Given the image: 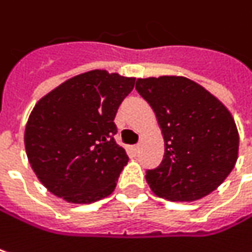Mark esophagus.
Segmentation results:
<instances>
[{
    "label": "esophagus",
    "mask_w": 252,
    "mask_h": 252,
    "mask_svg": "<svg viewBox=\"0 0 252 252\" xmlns=\"http://www.w3.org/2000/svg\"><path fill=\"white\" fill-rule=\"evenodd\" d=\"M133 151H135L136 153H139V151H140V146H139V145H136L135 148H133Z\"/></svg>",
    "instance_id": "1"
}]
</instances>
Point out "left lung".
Segmentation results:
<instances>
[{
	"instance_id": "1",
	"label": "left lung",
	"mask_w": 252,
	"mask_h": 252,
	"mask_svg": "<svg viewBox=\"0 0 252 252\" xmlns=\"http://www.w3.org/2000/svg\"><path fill=\"white\" fill-rule=\"evenodd\" d=\"M165 142L160 165L145 178L155 195L173 202L202 199L234 169L240 135L224 103L184 76L137 79Z\"/></svg>"
}]
</instances>
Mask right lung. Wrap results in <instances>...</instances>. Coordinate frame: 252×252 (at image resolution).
Listing matches in <instances>:
<instances>
[{"label": "right lung", "instance_id": "add662e5", "mask_svg": "<svg viewBox=\"0 0 252 252\" xmlns=\"http://www.w3.org/2000/svg\"><path fill=\"white\" fill-rule=\"evenodd\" d=\"M135 80L90 70L35 103L24 132L26 153L53 195L70 204H92L115 190L129 158L113 139V120Z\"/></svg>", "mask_w": 252, "mask_h": 252}]
</instances>
